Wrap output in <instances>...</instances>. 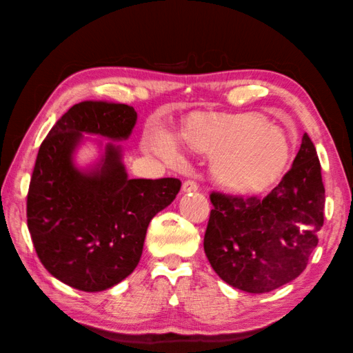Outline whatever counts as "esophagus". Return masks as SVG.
I'll list each match as a JSON object with an SVG mask.
<instances>
[{"mask_svg":"<svg viewBox=\"0 0 353 353\" xmlns=\"http://www.w3.org/2000/svg\"><path fill=\"white\" fill-rule=\"evenodd\" d=\"M197 183L194 181H187L182 185V191L183 193H193V191H197Z\"/></svg>","mask_w":353,"mask_h":353,"instance_id":"1","label":"esophagus"}]
</instances>
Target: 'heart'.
I'll list each match as a JSON object with an SVG mask.
<instances>
[{
    "label": "heart",
    "instance_id": "obj_1",
    "mask_svg": "<svg viewBox=\"0 0 353 353\" xmlns=\"http://www.w3.org/2000/svg\"><path fill=\"white\" fill-rule=\"evenodd\" d=\"M182 137L193 150L214 156L213 177L233 193L264 191L284 174L292 157V143L284 131L256 114L193 121ZM150 146L160 157H177V143L170 132H152Z\"/></svg>",
    "mask_w": 353,
    "mask_h": 353
}]
</instances>
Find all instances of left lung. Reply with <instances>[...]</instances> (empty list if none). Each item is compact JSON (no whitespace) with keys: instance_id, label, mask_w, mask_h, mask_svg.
Wrapping results in <instances>:
<instances>
[{"instance_id":"left-lung-1","label":"left lung","mask_w":353,"mask_h":353,"mask_svg":"<svg viewBox=\"0 0 353 353\" xmlns=\"http://www.w3.org/2000/svg\"><path fill=\"white\" fill-rule=\"evenodd\" d=\"M203 250L234 288L267 293L305 270L324 223L325 191L315 145L304 134L290 171L264 199L211 193Z\"/></svg>"}]
</instances>
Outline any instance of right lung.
Masks as SVG:
<instances>
[{"instance_id":"1","label":"right lung","mask_w":353,"mask_h":353,"mask_svg":"<svg viewBox=\"0 0 353 353\" xmlns=\"http://www.w3.org/2000/svg\"><path fill=\"white\" fill-rule=\"evenodd\" d=\"M136 123L132 106L86 100L57 121L38 151L28 194L32 242L46 270L77 290L103 292L130 276L151 219L181 190L179 179L128 177L117 142ZM86 141L99 157L80 167L74 154Z\"/></svg>"}]
</instances>
